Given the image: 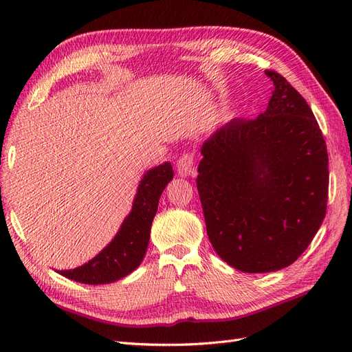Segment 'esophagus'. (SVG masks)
Listing matches in <instances>:
<instances>
[{
	"label": "esophagus",
	"instance_id": "34e87169",
	"mask_svg": "<svg viewBox=\"0 0 352 352\" xmlns=\"http://www.w3.org/2000/svg\"><path fill=\"white\" fill-rule=\"evenodd\" d=\"M177 173L179 176L186 177L194 173V155L190 153H184L177 160Z\"/></svg>",
	"mask_w": 352,
	"mask_h": 352
}]
</instances>
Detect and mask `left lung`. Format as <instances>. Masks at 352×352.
<instances>
[{"mask_svg":"<svg viewBox=\"0 0 352 352\" xmlns=\"http://www.w3.org/2000/svg\"><path fill=\"white\" fill-rule=\"evenodd\" d=\"M257 119H232L201 148L207 235L245 273L276 272L307 250L326 216L327 150L310 105L280 73Z\"/></svg>","mask_w":352,"mask_h":352,"instance_id":"obj_1","label":"left lung"}]
</instances>
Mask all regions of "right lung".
<instances>
[{"mask_svg":"<svg viewBox=\"0 0 352 352\" xmlns=\"http://www.w3.org/2000/svg\"><path fill=\"white\" fill-rule=\"evenodd\" d=\"M173 179V168L164 163L146 172L135 197L131 214L123 221L114 239L97 257L73 270H58L65 278L87 285L116 282L132 273L141 264L148 242L151 223L157 212L163 189Z\"/></svg>","mask_w":352,"mask_h":352,"instance_id":"add662e5","label":"right lung"}]
</instances>
